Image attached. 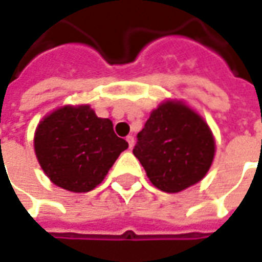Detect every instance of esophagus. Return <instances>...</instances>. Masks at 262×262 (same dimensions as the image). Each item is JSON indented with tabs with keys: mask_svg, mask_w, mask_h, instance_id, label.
Listing matches in <instances>:
<instances>
[{
	"mask_svg": "<svg viewBox=\"0 0 262 262\" xmlns=\"http://www.w3.org/2000/svg\"><path fill=\"white\" fill-rule=\"evenodd\" d=\"M126 140H127V143H129V147H133V146H135V138H133V136H127V138H126Z\"/></svg>",
	"mask_w": 262,
	"mask_h": 262,
	"instance_id": "1",
	"label": "esophagus"
}]
</instances>
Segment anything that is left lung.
Segmentation results:
<instances>
[{"mask_svg": "<svg viewBox=\"0 0 262 262\" xmlns=\"http://www.w3.org/2000/svg\"><path fill=\"white\" fill-rule=\"evenodd\" d=\"M133 155L158 189L175 193L206 175L212 165L215 140L196 112L181 101L169 100L150 113L138 133Z\"/></svg>", "mask_w": 262, "mask_h": 262, "instance_id": "obj_1", "label": "left lung"}]
</instances>
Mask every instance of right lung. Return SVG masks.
<instances>
[{"label":"right lung","instance_id":"right-lung-1","mask_svg":"<svg viewBox=\"0 0 262 262\" xmlns=\"http://www.w3.org/2000/svg\"><path fill=\"white\" fill-rule=\"evenodd\" d=\"M127 147L116 136L112 120L96 116L89 104L57 108L42 119L34 136L44 173L71 192L94 189Z\"/></svg>","mask_w":262,"mask_h":262}]
</instances>
